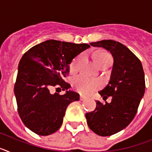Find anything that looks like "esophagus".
I'll use <instances>...</instances> for the list:
<instances>
[{"mask_svg":"<svg viewBox=\"0 0 152 152\" xmlns=\"http://www.w3.org/2000/svg\"><path fill=\"white\" fill-rule=\"evenodd\" d=\"M86 96H83V95H80V100H81V101H82V100H86Z\"/></svg>","mask_w":152,"mask_h":152,"instance_id":"obj_1","label":"esophagus"}]
</instances>
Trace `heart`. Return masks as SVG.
Returning a JSON list of instances; mask_svg holds the SVG:
<instances>
[{"instance_id":"obj_1","label":"heart","mask_w":152,"mask_h":152,"mask_svg":"<svg viewBox=\"0 0 152 152\" xmlns=\"http://www.w3.org/2000/svg\"><path fill=\"white\" fill-rule=\"evenodd\" d=\"M93 57L96 64L100 68L112 64L113 62V58L110 53L103 49H97L94 51L93 52ZM82 58V55H80L75 58L70 64V72L72 73H75L78 70ZM73 87L75 91H77L80 94L87 95L97 90L100 87V84L97 80L85 75H80L74 78Z\"/></svg>"}]
</instances>
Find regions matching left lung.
<instances>
[{
  "mask_svg": "<svg viewBox=\"0 0 152 152\" xmlns=\"http://www.w3.org/2000/svg\"><path fill=\"white\" fill-rule=\"evenodd\" d=\"M103 47L113 57V66L109 84L99 91L106 100H97L94 111L85 114L89 128L100 136L117 133L128 126L135 117L145 90V74L140 60L124 45L114 40L91 42Z\"/></svg>",
  "mask_w": 152,
  "mask_h": 152,
  "instance_id": "left-lung-1",
  "label": "left lung"
}]
</instances>
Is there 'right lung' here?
I'll use <instances>...</instances> for the list:
<instances>
[{"label": "right lung", "instance_id": "add662e5", "mask_svg": "<svg viewBox=\"0 0 152 152\" xmlns=\"http://www.w3.org/2000/svg\"><path fill=\"white\" fill-rule=\"evenodd\" d=\"M88 44L47 40L25 52L19 63L14 85L17 111L23 124L39 135H49L59 129L70 103L80 99L78 94L67 91L60 95L49 91H64L71 87L64 78L69 64Z\"/></svg>", "mask_w": 152, "mask_h": 152}]
</instances>
